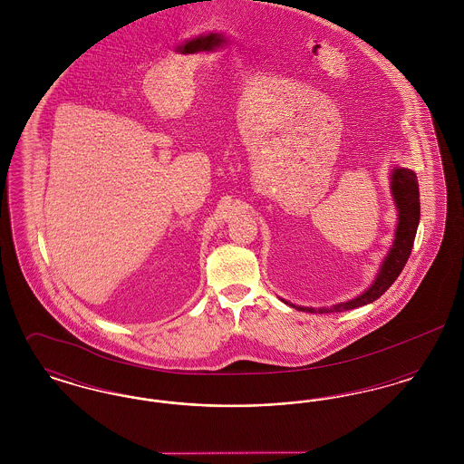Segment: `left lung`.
I'll list each match as a JSON object with an SVG mask.
<instances>
[{
	"instance_id": "1",
	"label": "left lung",
	"mask_w": 464,
	"mask_h": 464,
	"mask_svg": "<svg viewBox=\"0 0 464 464\" xmlns=\"http://www.w3.org/2000/svg\"><path fill=\"white\" fill-rule=\"evenodd\" d=\"M392 195H393L398 210L395 240H393L390 252L386 254V257L381 265V269H379L374 282L371 284V287L367 288L365 292H362L358 297H354L352 301L334 304L331 308H304V306L290 304L285 301L288 306L299 309V311L303 309V311H308V313H339V311H346V309L358 308V306H365L369 303H374L375 299H379L388 288L392 287V284L397 280L398 275L401 273L403 266H405L411 252H412L416 231H418V226H420V184H418V177L411 169H401V167L393 169V172H392Z\"/></svg>"
}]
</instances>
